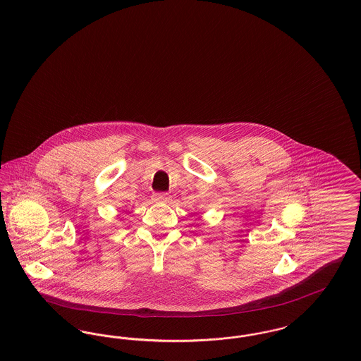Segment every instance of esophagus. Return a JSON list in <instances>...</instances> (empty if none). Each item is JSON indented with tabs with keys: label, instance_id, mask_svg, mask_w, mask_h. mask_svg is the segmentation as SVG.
Wrapping results in <instances>:
<instances>
[{
	"label": "esophagus",
	"instance_id": "esophagus-1",
	"mask_svg": "<svg viewBox=\"0 0 361 361\" xmlns=\"http://www.w3.org/2000/svg\"><path fill=\"white\" fill-rule=\"evenodd\" d=\"M168 195L166 193H154L153 195V200H154L155 203H165V202H168Z\"/></svg>",
	"mask_w": 361,
	"mask_h": 361
}]
</instances>
